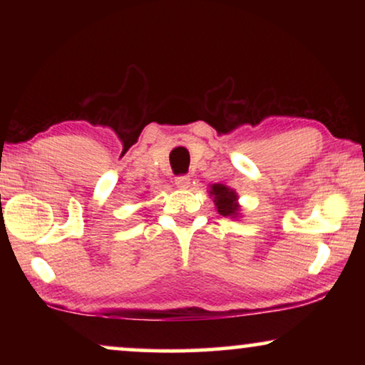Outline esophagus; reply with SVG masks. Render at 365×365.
Listing matches in <instances>:
<instances>
[{
    "label": "esophagus",
    "instance_id": "34e87169",
    "mask_svg": "<svg viewBox=\"0 0 365 365\" xmlns=\"http://www.w3.org/2000/svg\"><path fill=\"white\" fill-rule=\"evenodd\" d=\"M176 186L181 187V189H187L191 186V178L189 176H178L176 178Z\"/></svg>",
    "mask_w": 365,
    "mask_h": 365
}]
</instances>
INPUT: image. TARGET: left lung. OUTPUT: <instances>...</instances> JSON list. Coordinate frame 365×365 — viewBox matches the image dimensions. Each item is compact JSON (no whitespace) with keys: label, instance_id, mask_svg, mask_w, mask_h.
I'll list each match as a JSON object with an SVG mask.
<instances>
[{"label":"left lung","instance_id":"1","mask_svg":"<svg viewBox=\"0 0 365 365\" xmlns=\"http://www.w3.org/2000/svg\"><path fill=\"white\" fill-rule=\"evenodd\" d=\"M209 192L214 196V202H216L219 214H222V216H236L237 196L232 189L222 186V184H214Z\"/></svg>","mask_w":365,"mask_h":365}]
</instances>
